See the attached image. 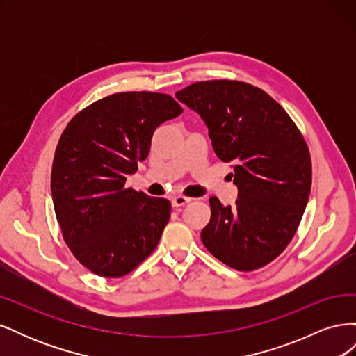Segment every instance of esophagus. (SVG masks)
Returning <instances> with one entry per match:
<instances>
[{
    "label": "esophagus",
    "instance_id": "34e87169",
    "mask_svg": "<svg viewBox=\"0 0 356 356\" xmlns=\"http://www.w3.org/2000/svg\"><path fill=\"white\" fill-rule=\"evenodd\" d=\"M188 202H191V199L190 197H186V196H175V197H172V200H170V203H172V207H175V208H179V207H184V204H187Z\"/></svg>",
    "mask_w": 356,
    "mask_h": 356
}]
</instances>
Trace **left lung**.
<instances>
[{"label":"left lung","mask_w":356,"mask_h":356,"mask_svg":"<svg viewBox=\"0 0 356 356\" xmlns=\"http://www.w3.org/2000/svg\"><path fill=\"white\" fill-rule=\"evenodd\" d=\"M209 131L215 154L232 161L234 207L211 197L202 242L241 272L281 254L297 232L310 195L312 161L294 122L272 96L242 81H199L177 92Z\"/></svg>","instance_id":"left-lung-1"}]
</instances>
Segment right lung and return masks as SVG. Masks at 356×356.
<instances>
[{
	"label": "right lung",
	"mask_w": 356,
	"mask_h": 356,
	"mask_svg": "<svg viewBox=\"0 0 356 356\" xmlns=\"http://www.w3.org/2000/svg\"><path fill=\"white\" fill-rule=\"evenodd\" d=\"M182 113L165 93L122 92L93 102L63 131L51 168V199L74 257L95 275L120 277L152 254L170 202L124 188L147 159L153 134Z\"/></svg>",
	"instance_id": "add662e5"
}]
</instances>
